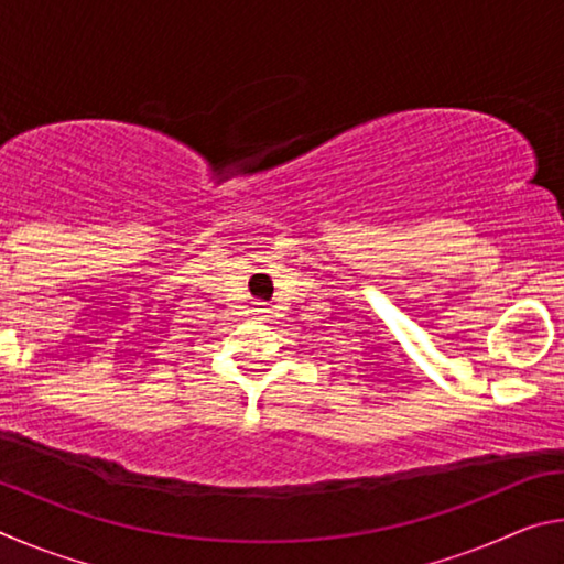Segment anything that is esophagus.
Returning <instances> with one entry per match:
<instances>
[{
  "label": "esophagus",
  "instance_id": "obj_1",
  "mask_svg": "<svg viewBox=\"0 0 564 564\" xmlns=\"http://www.w3.org/2000/svg\"><path fill=\"white\" fill-rule=\"evenodd\" d=\"M256 316H259L261 321H265V318H271V311L269 308H256Z\"/></svg>",
  "mask_w": 564,
  "mask_h": 564
}]
</instances>
